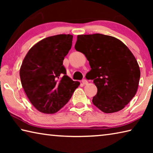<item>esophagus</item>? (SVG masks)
Wrapping results in <instances>:
<instances>
[{
    "instance_id": "1",
    "label": "esophagus",
    "mask_w": 153,
    "mask_h": 153,
    "mask_svg": "<svg viewBox=\"0 0 153 153\" xmlns=\"http://www.w3.org/2000/svg\"><path fill=\"white\" fill-rule=\"evenodd\" d=\"M82 82L83 83V84H88V81L86 79H83Z\"/></svg>"
}]
</instances>
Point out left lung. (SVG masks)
<instances>
[{
	"label": "left lung",
	"instance_id": "left-lung-1",
	"mask_svg": "<svg viewBox=\"0 0 153 153\" xmlns=\"http://www.w3.org/2000/svg\"><path fill=\"white\" fill-rule=\"evenodd\" d=\"M75 48L84 54L91 67L86 76L98 89L93 104L106 113L123 109L135 96L140 77L129 49L115 37L100 33L78 35Z\"/></svg>",
	"mask_w": 153,
	"mask_h": 153
}]
</instances>
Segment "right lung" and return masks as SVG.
I'll return each mask as SVG.
<instances>
[{"label": "right lung", "instance_id": "right-lung-1", "mask_svg": "<svg viewBox=\"0 0 153 153\" xmlns=\"http://www.w3.org/2000/svg\"><path fill=\"white\" fill-rule=\"evenodd\" d=\"M73 36L59 34L40 40L28 51L19 76L23 88L36 109L55 113L65 105L80 83L67 76L63 65Z\"/></svg>", "mask_w": 153, "mask_h": 153}]
</instances>
